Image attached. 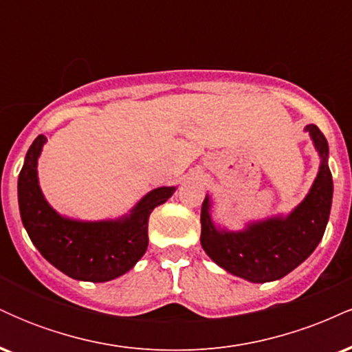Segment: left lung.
I'll return each instance as SVG.
<instances>
[{
  "instance_id": "obj_1",
  "label": "left lung",
  "mask_w": 352,
  "mask_h": 352,
  "mask_svg": "<svg viewBox=\"0 0 352 352\" xmlns=\"http://www.w3.org/2000/svg\"><path fill=\"white\" fill-rule=\"evenodd\" d=\"M319 155V170L309 192L288 215L248 221L243 230L215 225L212 200L201 205L200 243L205 253L225 272L250 283H270L292 273L316 250L329 220L333 175L326 137L314 124L306 125Z\"/></svg>"
}]
</instances>
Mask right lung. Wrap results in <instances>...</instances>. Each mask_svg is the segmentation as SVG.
I'll list each match as a JSON object with an SVG mask.
<instances>
[{
	"label": "right lung",
	"instance_id": "add662e5",
	"mask_svg": "<svg viewBox=\"0 0 352 352\" xmlns=\"http://www.w3.org/2000/svg\"><path fill=\"white\" fill-rule=\"evenodd\" d=\"M46 140L36 137L18 179L19 213L31 241L52 266L74 280L104 283L122 276L147 252L152 210L170 199L177 187L151 190L120 218L86 221L64 217L47 204L39 187L38 159Z\"/></svg>",
	"mask_w": 352,
	"mask_h": 352
}]
</instances>
